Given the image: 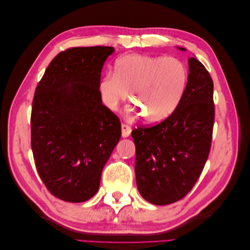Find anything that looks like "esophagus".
Listing matches in <instances>:
<instances>
[{"instance_id": "esophagus-1", "label": "esophagus", "mask_w": 250, "mask_h": 250, "mask_svg": "<svg viewBox=\"0 0 250 250\" xmlns=\"http://www.w3.org/2000/svg\"><path fill=\"white\" fill-rule=\"evenodd\" d=\"M121 128H122V137L123 138L129 137L130 133H131V127L129 125L123 123L122 126H121Z\"/></svg>"}]
</instances>
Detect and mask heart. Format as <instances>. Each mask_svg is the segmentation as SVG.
I'll return each instance as SVG.
<instances>
[{
  "label": "heart",
  "instance_id": "b5f03b06",
  "mask_svg": "<svg viewBox=\"0 0 250 250\" xmlns=\"http://www.w3.org/2000/svg\"><path fill=\"white\" fill-rule=\"evenodd\" d=\"M188 70L174 57L129 54L120 57L115 72L105 74L98 93L105 107L115 110L128 96L149 123L167 119L177 108L188 85Z\"/></svg>",
  "mask_w": 250,
  "mask_h": 250
}]
</instances>
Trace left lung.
I'll list each match as a JSON object with an SVG mask.
<instances>
[{
  "label": "left lung",
  "mask_w": 250,
  "mask_h": 250,
  "mask_svg": "<svg viewBox=\"0 0 250 250\" xmlns=\"http://www.w3.org/2000/svg\"><path fill=\"white\" fill-rule=\"evenodd\" d=\"M188 72L185 95L172 115L156 125H143L131 131L139 192L156 206L176 202L192 190L210 150L213 80L195 57L188 58Z\"/></svg>",
  "instance_id": "left-lung-1"
}]
</instances>
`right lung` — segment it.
Returning <instances> with one entry per match:
<instances>
[{
  "label": "right lung",
  "instance_id": "obj_1",
  "mask_svg": "<svg viewBox=\"0 0 250 250\" xmlns=\"http://www.w3.org/2000/svg\"><path fill=\"white\" fill-rule=\"evenodd\" d=\"M112 47H75L52 60L36 86L31 147L49 192L83 202L99 190L105 164L118 144L120 119L100 100L98 84Z\"/></svg>",
  "mask_w": 250,
  "mask_h": 250
}]
</instances>
